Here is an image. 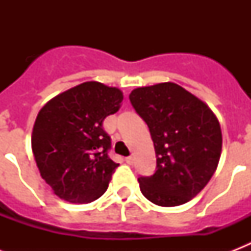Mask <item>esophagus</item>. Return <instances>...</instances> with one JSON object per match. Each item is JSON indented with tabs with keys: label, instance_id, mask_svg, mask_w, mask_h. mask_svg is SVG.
<instances>
[{
	"label": "esophagus",
	"instance_id": "esophagus-1",
	"mask_svg": "<svg viewBox=\"0 0 251 251\" xmlns=\"http://www.w3.org/2000/svg\"><path fill=\"white\" fill-rule=\"evenodd\" d=\"M125 163L126 164H129V165H131L134 163V159L131 156H127V157H125Z\"/></svg>",
	"mask_w": 251,
	"mask_h": 251
}]
</instances>
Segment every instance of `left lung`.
Instances as JSON below:
<instances>
[{"label": "left lung", "instance_id": "obj_1", "mask_svg": "<svg viewBox=\"0 0 251 251\" xmlns=\"http://www.w3.org/2000/svg\"><path fill=\"white\" fill-rule=\"evenodd\" d=\"M129 99L149 126L156 153V172L138 178L142 194L161 207L189 202L218 168L223 145L218 117L172 82L135 88Z\"/></svg>", "mask_w": 251, "mask_h": 251}]
</instances>
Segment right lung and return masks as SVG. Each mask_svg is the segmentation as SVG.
Instances as JSON below:
<instances>
[{
  "label": "right lung",
  "mask_w": 251,
  "mask_h": 251,
  "mask_svg": "<svg viewBox=\"0 0 251 251\" xmlns=\"http://www.w3.org/2000/svg\"><path fill=\"white\" fill-rule=\"evenodd\" d=\"M122 91L84 82L50 99L33 125L31 146L43 179L58 198L90 203L108 189L117 163L110 160L106 116L120 109Z\"/></svg>",
  "instance_id": "obj_1"
}]
</instances>
